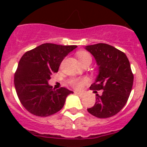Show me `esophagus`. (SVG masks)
Here are the masks:
<instances>
[{"label":"esophagus","mask_w":147,"mask_h":147,"mask_svg":"<svg viewBox=\"0 0 147 147\" xmlns=\"http://www.w3.org/2000/svg\"><path fill=\"white\" fill-rule=\"evenodd\" d=\"M75 94H76L77 95H78L79 97H83L84 96V93H82V92H75Z\"/></svg>","instance_id":"obj_1"}]
</instances>
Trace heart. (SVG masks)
Instances as JSON below:
<instances>
[{
  "label": "heart",
  "instance_id": "heart-1",
  "mask_svg": "<svg viewBox=\"0 0 147 147\" xmlns=\"http://www.w3.org/2000/svg\"><path fill=\"white\" fill-rule=\"evenodd\" d=\"M77 56L78 58V60L82 65L87 62H92V55L88 52L79 51L77 53ZM68 82L74 88L80 89L85 84H87L88 79L86 78H71L69 79Z\"/></svg>",
  "mask_w": 147,
  "mask_h": 147
}]
</instances>
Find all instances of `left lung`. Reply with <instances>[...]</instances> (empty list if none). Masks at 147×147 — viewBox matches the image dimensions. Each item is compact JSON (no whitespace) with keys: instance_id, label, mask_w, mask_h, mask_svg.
<instances>
[{"instance_id":"1","label":"left lung","mask_w":147,"mask_h":147,"mask_svg":"<svg viewBox=\"0 0 147 147\" xmlns=\"http://www.w3.org/2000/svg\"><path fill=\"white\" fill-rule=\"evenodd\" d=\"M96 60L99 74L90 89L96 94L94 106L88 111L98 118H107L121 111L127 101L134 83V74L125 53L105 43L86 46Z\"/></svg>"}]
</instances>
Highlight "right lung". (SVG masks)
Instances as JSON below:
<instances>
[{
    "label": "right lung",
    "instance_id": "add662e5",
    "mask_svg": "<svg viewBox=\"0 0 147 147\" xmlns=\"http://www.w3.org/2000/svg\"><path fill=\"white\" fill-rule=\"evenodd\" d=\"M76 47L44 43L23 55L14 74V85L20 101L30 113L39 117L53 115L62 109L66 97L73 93L63 87L55 90L48 81Z\"/></svg>",
    "mask_w": 147,
    "mask_h": 147
}]
</instances>
